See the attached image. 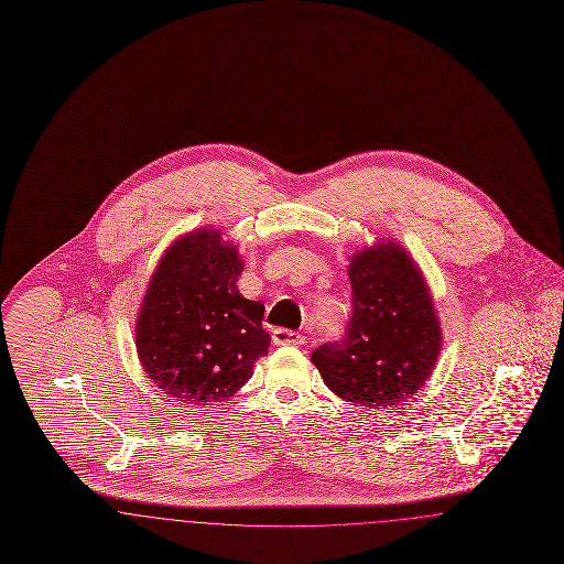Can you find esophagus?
Listing matches in <instances>:
<instances>
[{"label": "esophagus", "mask_w": 564, "mask_h": 564, "mask_svg": "<svg viewBox=\"0 0 564 564\" xmlns=\"http://www.w3.org/2000/svg\"><path fill=\"white\" fill-rule=\"evenodd\" d=\"M272 340L274 345L279 347H295V345H302L304 343V336L297 334L294 329H288V327H276L272 332Z\"/></svg>", "instance_id": "1"}]
</instances>
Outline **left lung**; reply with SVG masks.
Masks as SVG:
<instances>
[{"instance_id": "1", "label": "left lung", "mask_w": 564, "mask_h": 564, "mask_svg": "<svg viewBox=\"0 0 564 564\" xmlns=\"http://www.w3.org/2000/svg\"><path fill=\"white\" fill-rule=\"evenodd\" d=\"M345 336L313 350L325 384L347 402L395 405L430 378L442 345L427 285L393 242L350 260Z\"/></svg>"}]
</instances>
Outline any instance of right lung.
Returning <instances> with one entry per match:
<instances>
[{
  "mask_svg": "<svg viewBox=\"0 0 564 564\" xmlns=\"http://www.w3.org/2000/svg\"><path fill=\"white\" fill-rule=\"evenodd\" d=\"M242 262L212 230L175 242L154 272L137 322L143 370L182 408L235 395L269 352L264 304L237 290Z\"/></svg>",
  "mask_w": 564,
  "mask_h": 564,
  "instance_id": "1",
  "label": "right lung"
}]
</instances>
